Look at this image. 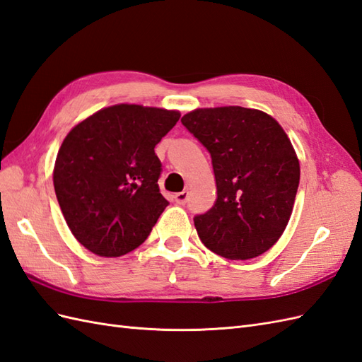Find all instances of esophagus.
Segmentation results:
<instances>
[{
	"mask_svg": "<svg viewBox=\"0 0 362 362\" xmlns=\"http://www.w3.org/2000/svg\"><path fill=\"white\" fill-rule=\"evenodd\" d=\"M174 200H175V203H177V205H185V203H187V200H188V191L185 189L182 192H177L174 196Z\"/></svg>",
	"mask_w": 362,
	"mask_h": 362,
	"instance_id": "esophagus-1",
	"label": "esophagus"
}]
</instances>
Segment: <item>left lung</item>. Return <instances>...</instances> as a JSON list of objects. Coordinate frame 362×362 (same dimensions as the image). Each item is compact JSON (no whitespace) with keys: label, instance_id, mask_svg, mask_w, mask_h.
Listing matches in <instances>:
<instances>
[{"label":"left lung","instance_id":"1","mask_svg":"<svg viewBox=\"0 0 362 362\" xmlns=\"http://www.w3.org/2000/svg\"><path fill=\"white\" fill-rule=\"evenodd\" d=\"M211 154L217 199L194 217L212 252L249 260L271 249L292 216L300 160L281 125L264 111L237 105L196 108L182 117Z\"/></svg>","mask_w":362,"mask_h":362}]
</instances>
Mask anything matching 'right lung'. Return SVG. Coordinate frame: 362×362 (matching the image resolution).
I'll return each instance as SVG.
<instances>
[{
	"instance_id": "add662e5",
	"label": "right lung",
	"mask_w": 362,
	"mask_h": 362,
	"mask_svg": "<svg viewBox=\"0 0 362 362\" xmlns=\"http://www.w3.org/2000/svg\"><path fill=\"white\" fill-rule=\"evenodd\" d=\"M177 110L116 104L93 113L64 139L53 168L57 199L71 234L90 252L120 257L150 235L168 202L159 191L154 146Z\"/></svg>"
}]
</instances>
